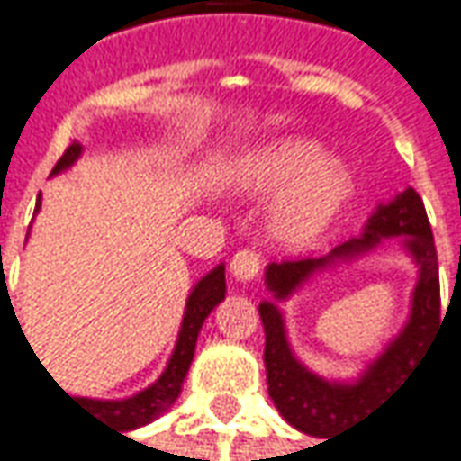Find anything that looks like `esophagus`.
Listing matches in <instances>:
<instances>
[{"mask_svg":"<svg viewBox=\"0 0 461 461\" xmlns=\"http://www.w3.org/2000/svg\"><path fill=\"white\" fill-rule=\"evenodd\" d=\"M260 255L255 252V249H240L230 262V270L231 276L237 280H242V283H249L252 278H258V273H260Z\"/></svg>","mask_w":461,"mask_h":461,"instance_id":"esophagus-1","label":"esophagus"}]
</instances>
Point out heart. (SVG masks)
I'll list each match as a JSON object with an SVG mask.
<instances>
[{
  "instance_id": "heart-1",
  "label": "heart",
  "mask_w": 461,
  "mask_h": 461,
  "mask_svg": "<svg viewBox=\"0 0 461 461\" xmlns=\"http://www.w3.org/2000/svg\"><path fill=\"white\" fill-rule=\"evenodd\" d=\"M245 183L258 194H288L273 216L276 237L288 245L313 242L352 194L349 167L306 137H285L255 152L245 166Z\"/></svg>"
}]
</instances>
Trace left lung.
<instances>
[{
  "mask_svg": "<svg viewBox=\"0 0 461 461\" xmlns=\"http://www.w3.org/2000/svg\"><path fill=\"white\" fill-rule=\"evenodd\" d=\"M390 236L402 237L406 251L420 267V280L411 296V313L406 326L355 381H326L311 374L287 344L277 304L275 301L260 303L267 393L280 416L309 437H329L339 429H347L352 420L365 419L375 405L385 401V395L405 385V380L431 347L441 324L434 234L420 196L413 188H405L395 199L375 209L359 237L341 242L324 258L270 262L265 267L267 291L276 300H285L316 272H323L337 261L357 259Z\"/></svg>",
  "mask_w": 461,
  "mask_h": 461,
  "instance_id": "left-lung-1",
  "label": "left lung"
}]
</instances>
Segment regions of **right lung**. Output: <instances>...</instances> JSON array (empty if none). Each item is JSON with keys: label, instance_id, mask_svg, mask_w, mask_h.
I'll use <instances>...</instances> for the list:
<instances>
[{"label": "right lung", "instance_id": "right-lung-1", "mask_svg": "<svg viewBox=\"0 0 461 461\" xmlns=\"http://www.w3.org/2000/svg\"><path fill=\"white\" fill-rule=\"evenodd\" d=\"M81 150L84 148L78 142H73L71 148L63 152V158L58 160L56 167H53V176L68 170L81 158ZM38 209H41V201H38L35 212ZM224 294H227V283H224V262H221V265H216L214 270H209L194 285V291L188 294L176 349H173V355L167 359L163 375L152 385L140 390L132 398H122V401H96V398H73V401L81 405L84 411H88L94 419H104L106 423L122 429V431L145 426V423H150L158 416H163L167 408L176 403V398L181 395L183 380H185L188 367L194 362V352H196V339H199L201 326L206 321V316L216 309V303L224 301ZM12 311H14V306H12Z\"/></svg>", "mask_w": 461, "mask_h": 461}]
</instances>
